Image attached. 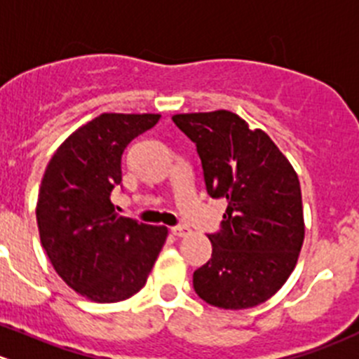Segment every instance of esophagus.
I'll return each mask as SVG.
<instances>
[{
  "instance_id": "34e87169",
  "label": "esophagus",
  "mask_w": 359,
  "mask_h": 359,
  "mask_svg": "<svg viewBox=\"0 0 359 359\" xmlns=\"http://www.w3.org/2000/svg\"><path fill=\"white\" fill-rule=\"evenodd\" d=\"M172 233L175 237H187L191 233V229H187V226H173Z\"/></svg>"
}]
</instances>
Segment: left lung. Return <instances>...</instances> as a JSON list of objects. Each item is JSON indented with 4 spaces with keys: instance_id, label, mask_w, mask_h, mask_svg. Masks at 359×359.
Listing matches in <instances>:
<instances>
[{
    "instance_id": "8db88e82",
    "label": "left lung",
    "mask_w": 359,
    "mask_h": 359,
    "mask_svg": "<svg viewBox=\"0 0 359 359\" xmlns=\"http://www.w3.org/2000/svg\"><path fill=\"white\" fill-rule=\"evenodd\" d=\"M175 126L196 145L212 198H226L212 257L193 274L195 292L225 310L266 303L289 280L304 241L296 170L262 129L226 109L180 113Z\"/></svg>"
}]
</instances>
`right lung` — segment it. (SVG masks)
Here are the masks:
<instances>
[{"label": "right lung", "mask_w": 359, "mask_h": 359, "mask_svg": "<svg viewBox=\"0 0 359 359\" xmlns=\"http://www.w3.org/2000/svg\"><path fill=\"white\" fill-rule=\"evenodd\" d=\"M161 115L102 113L74 130L49 161L36 200L40 243L67 285L95 303L134 296L168 229L118 216L109 200L122 182V154Z\"/></svg>", "instance_id": "obj_1"}]
</instances>
